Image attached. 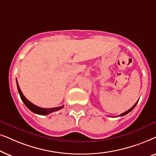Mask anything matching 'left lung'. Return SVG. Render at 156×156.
<instances>
[{
    "label": "left lung",
    "mask_w": 156,
    "mask_h": 156,
    "mask_svg": "<svg viewBox=\"0 0 156 156\" xmlns=\"http://www.w3.org/2000/svg\"><path fill=\"white\" fill-rule=\"evenodd\" d=\"M138 101H137V102H136V103L135 104H134V105H133V106H132V107H131V108H130V109H129V110H128V111H126V112H125L124 113H123V114H120V115H119V116H124V115H126V114H129V113L130 112H131V111H132V110H133L134 108H135V106H136V104H138Z\"/></svg>",
    "instance_id": "obj_1"
}]
</instances>
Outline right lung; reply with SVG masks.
Wrapping results in <instances>:
<instances>
[{
    "mask_svg": "<svg viewBox=\"0 0 156 156\" xmlns=\"http://www.w3.org/2000/svg\"><path fill=\"white\" fill-rule=\"evenodd\" d=\"M16 83H17V87H18V92H19V94H20V98H21V99H22L23 102L25 104V105L31 111V112L35 113V114H37L39 115H48V114H51V113L56 112V111H58L64 107V105H62V106H58V107H55V108H45L39 107V106L35 105V104L31 103L29 100H27L26 98L25 97V96L23 94L22 91H21L20 89V87H19V85H18V81H17V80H16Z\"/></svg>",
    "mask_w": 156,
    "mask_h": 156,
    "instance_id": "1",
    "label": "right lung"
}]
</instances>
